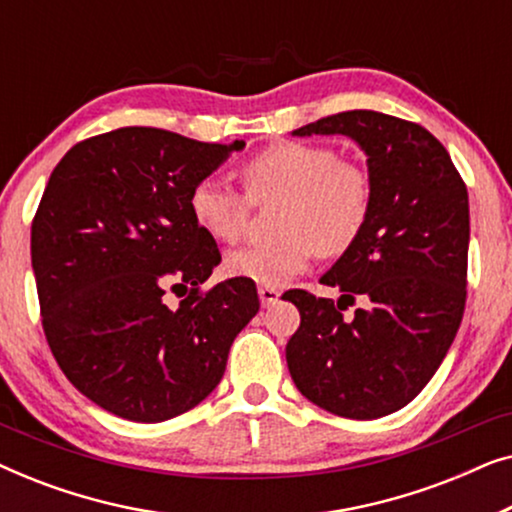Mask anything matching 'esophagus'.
<instances>
[{
	"label": "esophagus",
	"mask_w": 512,
	"mask_h": 512,
	"mask_svg": "<svg viewBox=\"0 0 512 512\" xmlns=\"http://www.w3.org/2000/svg\"><path fill=\"white\" fill-rule=\"evenodd\" d=\"M279 296H282V293H279V289H275V286H258V298H261L263 307L275 305Z\"/></svg>",
	"instance_id": "1"
}]
</instances>
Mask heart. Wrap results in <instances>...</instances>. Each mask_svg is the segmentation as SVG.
<instances>
[{
	"mask_svg": "<svg viewBox=\"0 0 512 512\" xmlns=\"http://www.w3.org/2000/svg\"><path fill=\"white\" fill-rule=\"evenodd\" d=\"M240 177L247 195L214 177L200 179L188 195V209L202 233L216 242H235L249 202L282 198L275 212L277 240L247 244L226 256L230 275L263 286H282L300 275L317 251L342 256L361 240L373 214V174L326 144H272L240 167Z\"/></svg>",
	"mask_w": 512,
	"mask_h": 512,
	"instance_id": "b5f03b06",
	"label": "heart"
}]
</instances>
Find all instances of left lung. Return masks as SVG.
Masks as SVG:
<instances>
[{
	"instance_id": "1",
	"label": "left lung",
	"mask_w": 512,
	"mask_h": 512,
	"mask_svg": "<svg viewBox=\"0 0 512 512\" xmlns=\"http://www.w3.org/2000/svg\"><path fill=\"white\" fill-rule=\"evenodd\" d=\"M293 135H347L366 151L375 205L361 240L321 277L338 303L284 293L300 312L286 342L296 387L338 417L377 419L426 387L466 307L468 191L450 153L419 123L342 111ZM367 300L352 320L341 310Z\"/></svg>"
}]
</instances>
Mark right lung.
I'll list each match as a JSON object with an SVG mask.
<instances>
[{
	"label": "right lung",
	"instance_id": "1",
	"mask_svg": "<svg viewBox=\"0 0 512 512\" xmlns=\"http://www.w3.org/2000/svg\"><path fill=\"white\" fill-rule=\"evenodd\" d=\"M240 146L132 125L74 144L48 179L32 221L41 326L67 380L111 415L151 424L195 408L261 307L251 279L202 289L221 251L188 209Z\"/></svg>",
	"mask_w": 512,
	"mask_h": 512
}]
</instances>
